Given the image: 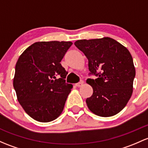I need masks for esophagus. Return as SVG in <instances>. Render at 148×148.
I'll return each instance as SVG.
<instances>
[{
	"label": "esophagus",
	"mask_w": 148,
	"mask_h": 148,
	"mask_svg": "<svg viewBox=\"0 0 148 148\" xmlns=\"http://www.w3.org/2000/svg\"><path fill=\"white\" fill-rule=\"evenodd\" d=\"M83 84H84V81H83V80H81L80 82H78V83L76 84L75 85H76V86H77L80 87V86H82Z\"/></svg>",
	"instance_id": "34e87169"
}]
</instances>
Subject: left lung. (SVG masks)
<instances>
[{
  "instance_id": "obj_1",
  "label": "left lung",
  "mask_w": 148,
  "mask_h": 148,
  "mask_svg": "<svg viewBox=\"0 0 148 148\" xmlns=\"http://www.w3.org/2000/svg\"><path fill=\"white\" fill-rule=\"evenodd\" d=\"M74 45L88 59V75L97 77L86 80L93 88L86 100L88 108L101 117L117 114L133 93L136 69L130 52L110 37L77 40Z\"/></svg>"
}]
</instances>
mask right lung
Listing matches in <instances>:
<instances>
[{"label":"right lung","instance_id":"add662e5","mask_svg":"<svg viewBox=\"0 0 148 148\" xmlns=\"http://www.w3.org/2000/svg\"><path fill=\"white\" fill-rule=\"evenodd\" d=\"M71 42H37L20 56L13 87L25 111L35 121L47 123L62 113L72 85L66 82L62 66Z\"/></svg>","mask_w":148,"mask_h":148}]
</instances>
